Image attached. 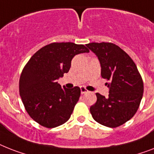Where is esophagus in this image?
<instances>
[{
    "mask_svg": "<svg viewBox=\"0 0 154 154\" xmlns=\"http://www.w3.org/2000/svg\"><path fill=\"white\" fill-rule=\"evenodd\" d=\"M88 91L87 89H86L85 87H83V86H81V94H85V93H86V92H88Z\"/></svg>",
    "mask_w": 154,
    "mask_h": 154,
    "instance_id": "esophagus-1",
    "label": "esophagus"
}]
</instances>
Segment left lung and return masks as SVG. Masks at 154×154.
<instances>
[{
  "label": "left lung",
  "instance_id": "left-lung-1",
  "mask_svg": "<svg viewBox=\"0 0 154 154\" xmlns=\"http://www.w3.org/2000/svg\"><path fill=\"white\" fill-rule=\"evenodd\" d=\"M97 56L101 77L109 81V95L97 93V100L91 106L92 118L100 124L117 127L130 120L138 111L143 96V81L135 63L123 50L112 42L86 44Z\"/></svg>",
  "mask_w": 154,
  "mask_h": 154
}]
</instances>
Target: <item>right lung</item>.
<instances>
[{
    "label": "right lung",
    "instance_id": "right-lung-1",
    "mask_svg": "<svg viewBox=\"0 0 154 154\" xmlns=\"http://www.w3.org/2000/svg\"><path fill=\"white\" fill-rule=\"evenodd\" d=\"M84 45L53 42L34 54L20 78V95L31 118L41 126L54 128L70 118L81 89L62 88L57 82L68 73L76 54L88 53Z\"/></svg>",
    "mask_w": 154,
    "mask_h": 154
}]
</instances>
